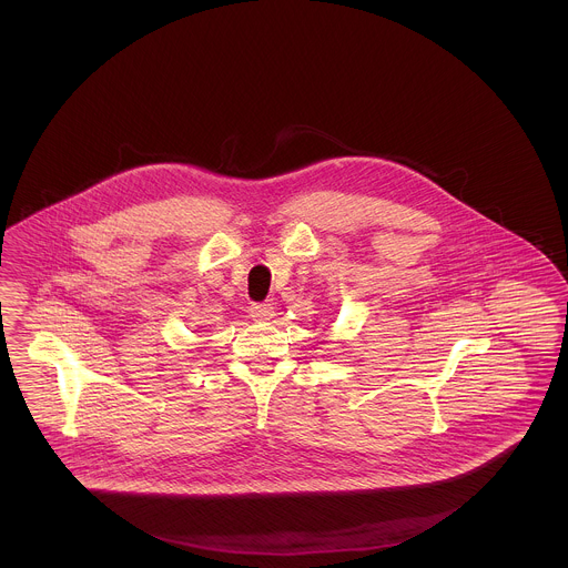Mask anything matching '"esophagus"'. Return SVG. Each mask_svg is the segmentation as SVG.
<instances>
[{"label":"esophagus","instance_id":"34e87169","mask_svg":"<svg viewBox=\"0 0 568 568\" xmlns=\"http://www.w3.org/2000/svg\"><path fill=\"white\" fill-rule=\"evenodd\" d=\"M251 317L255 322H271L272 317H274V308H272L271 304H253L251 306Z\"/></svg>","mask_w":568,"mask_h":568}]
</instances>
